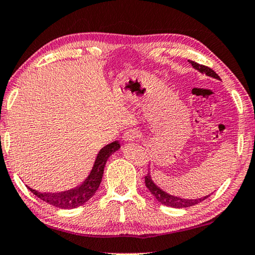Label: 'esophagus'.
Listing matches in <instances>:
<instances>
[{"instance_id": "1", "label": "esophagus", "mask_w": 255, "mask_h": 255, "mask_svg": "<svg viewBox=\"0 0 255 255\" xmlns=\"http://www.w3.org/2000/svg\"><path fill=\"white\" fill-rule=\"evenodd\" d=\"M138 138H140V133L136 130H134V128H130V130H128L123 135L124 141H134Z\"/></svg>"}]
</instances>
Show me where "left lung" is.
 <instances>
[{
    "label": "left lung",
    "mask_w": 255,
    "mask_h": 255,
    "mask_svg": "<svg viewBox=\"0 0 255 255\" xmlns=\"http://www.w3.org/2000/svg\"><path fill=\"white\" fill-rule=\"evenodd\" d=\"M188 61H189L191 65H193V67L195 69L199 70L201 73L206 74L207 76H211V77H214V78H218V80H220V77H219L218 74L215 73L213 69L207 67V66L197 64V62L191 61V60H188ZM144 183H146V187L148 188V190L150 191L152 196H154V197L157 199L159 203H162L163 205H166V206L175 207V209H182V207L194 206L196 204H198V203L205 201V199L210 196V195H207V196H205V197L198 198V199H186V198L175 197V196H172L170 194L165 193V191H163L159 187L156 186L154 181L151 180L150 173H148L146 177H144Z\"/></svg>",
    "instance_id": "obj_1"
}]
</instances>
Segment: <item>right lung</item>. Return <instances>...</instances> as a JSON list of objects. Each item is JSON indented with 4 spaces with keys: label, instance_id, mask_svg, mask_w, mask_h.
Masks as SVG:
<instances>
[{
    "label": "right lung",
    "instance_id": "add662e5",
    "mask_svg": "<svg viewBox=\"0 0 255 255\" xmlns=\"http://www.w3.org/2000/svg\"><path fill=\"white\" fill-rule=\"evenodd\" d=\"M120 147L121 146L119 141H114V142L105 146L97 156L91 173L89 174V177L85 179V181L82 183L81 186L72 188V189L69 190L53 194L38 193L37 190H34L29 187L28 189L32 191L35 196H37L38 198L42 199V201L46 202L50 205L59 207V209H75V207L83 205L96 194L97 189L99 188L101 179H103L106 162H107L109 156L120 149Z\"/></svg>",
    "mask_w": 255,
    "mask_h": 255
}]
</instances>
